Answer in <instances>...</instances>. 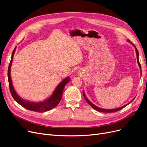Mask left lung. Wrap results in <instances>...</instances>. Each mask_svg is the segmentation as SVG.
I'll return each mask as SVG.
<instances>
[{
    "label": "left lung",
    "instance_id": "obj_1",
    "mask_svg": "<svg viewBox=\"0 0 147 147\" xmlns=\"http://www.w3.org/2000/svg\"><path fill=\"white\" fill-rule=\"evenodd\" d=\"M128 41L132 44V45H133L134 47H135L136 52V55H137V61H138V65H139V66L140 69H141V64H140V62H139V53H138V49H136V46H135V45H134V44H133L130 41H129V40H128ZM141 74H142V71H141ZM83 95H84V97L85 99L86 100V101L88 102V103L89 105H90V106L93 108V109H94L95 110H96V111H98V112H117V111H119V110H121V109H122L123 108H124V107H125L126 106L128 105L129 103H131V102L134 99H135V98H133V100L131 101L129 103L127 104V105H124V106H122V107H121L117 108V109H101V108H100V107L96 106L95 105H94V104H92L91 101H89L88 100V98H86V97L85 96V95L84 92H83Z\"/></svg>",
    "mask_w": 147,
    "mask_h": 147
}]
</instances>
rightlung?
I'll return each instance as SVG.
<instances>
[{"label": "right lung", "instance_id": "add662e5", "mask_svg": "<svg viewBox=\"0 0 147 147\" xmlns=\"http://www.w3.org/2000/svg\"><path fill=\"white\" fill-rule=\"evenodd\" d=\"M16 47H15L13 52H12V56H11V59L9 65L8 67V82H9V90H10L12 97H13V98L19 105L29 111L37 112H46L52 109L53 108L56 107L59 103V102L62 97L63 89H64V87L66 85V84H68V83L70 81V78H66L64 80L62 81L55 89V90L53 92V94L52 95V96L45 101L40 102V103H34V102L27 101L26 100H24L23 99L21 98L20 97H19L17 95V94L16 93V92L15 91L13 86H12V81H11V75H10L11 63L12 62V59H13V56L16 51Z\"/></svg>", "mask_w": 147, "mask_h": 147}]
</instances>
